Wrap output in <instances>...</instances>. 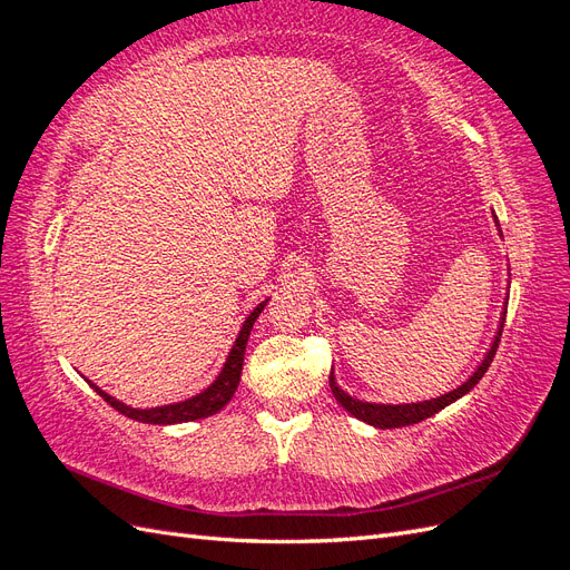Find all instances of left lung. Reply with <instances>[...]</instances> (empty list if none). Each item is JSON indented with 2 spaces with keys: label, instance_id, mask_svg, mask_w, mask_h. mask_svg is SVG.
<instances>
[{
  "label": "left lung",
  "instance_id": "left-lung-1",
  "mask_svg": "<svg viewBox=\"0 0 570 570\" xmlns=\"http://www.w3.org/2000/svg\"><path fill=\"white\" fill-rule=\"evenodd\" d=\"M494 223L499 226L497 216H494ZM499 235H502V230H499ZM504 306H507V302H504ZM504 318H507V308L502 312V318H499V327H497V333H494V337H492V344H490L488 354L482 356L478 368L469 375V381H463V383H461L459 387H454L452 392L435 396V400H423V402H411V404H375V402H361V400H356V396L347 394V392H344V390L337 385L335 375H333V371H331V390H333V396H335L340 406H344V409H347V411L352 413L354 419L364 421V423H368V425H373V428H383V430H385V428H404V425L421 423V421H425V419H430V416H435V413L442 411L444 406H450V404H454L456 400H461L463 394H469V392L480 383V377L488 373V368H490V364H492V358H494V354H497L499 337H502V327H504Z\"/></svg>",
  "mask_w": 570,
  "mask_h": 570
}]
</instances>
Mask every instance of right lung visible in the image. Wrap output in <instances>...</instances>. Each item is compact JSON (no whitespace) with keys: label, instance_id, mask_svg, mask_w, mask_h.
Instances as JSON below:
<instances>
[{"label":"right lung","instance_id":"1","mask_svg":"<svg viewBox=\"0 0 570 570\" xmlns=\"http://www.w3.org/2000/svg\"><path fill=\"white\" fill-rule=\"evenodd\" d=\"M266 302L258 304L254 312L245 318V323H243V327H239V333H237L233 347L226 356V364H223V368L216 375V381L209 387H204L202 392H197L195 396H189V400L164 404V406H151V409H135V406L118 402L116 396H111L109 392H105L92 381H88V383L99 396H105L107 404H111L116 411L124 413V416H128L132 421H140V423L174 425V423H187V421H199V419H206V416H214L216 411H220L233 400V394L239 385V375H243V361H245V347H247V340H249V333H252V325L258 318V314L264 312Z\"/></svg>","mask_w":570,"mask_h":570}]
</instances>
